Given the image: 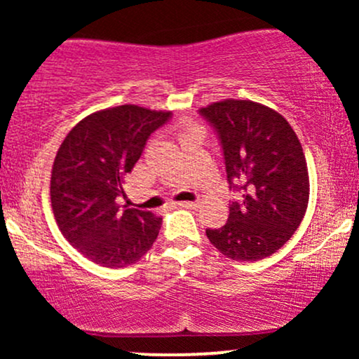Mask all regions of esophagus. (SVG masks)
Segmentation results:
<instances>
[{
    "instance_id": "34e87169",
    "label": "esophagus",
    "mask_w": 359,
    "mask_h": 359,
    "mask_svg": "<svg viewBox=\"0 0 359 359\" xmlns=\"http://www.w3.org/2000/svg\"><path fill=\"white\" fill-rule=\"evenodd\" d=\"M179 208H184V209H192V208H197V203H189V201H184V203H177Z\"/></svg>"
}]
</instances>
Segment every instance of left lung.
I'll return each instance as SVG.
<instances>
[{
    "label": "left lung",
    "instance_id": "obj_1",
    "mask_svg": "<svg viewBox=\"0 0 359 359\" xmlns=\"http://www.w3.org/2000/svg\"><path fill=\"white\" fill-rule=\"evenodd\" d=\"M217 135L229 189L224 226L205 229L209 241L236 262H258L297 231L309 203L306 155L297 135L277 111L253 101L226 100L201 108Z\"/></svg>",
    "mask_w": 359,
    "mask_h": 359
}]
</instances>
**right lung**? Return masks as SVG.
<instances>
[{
  "label": "right lung",
  "mask_w": 359,
  "mask_h": 359,
  "mask_svg": "<svg viewBox=\"0 0 359 359\" xmlns=\"http://www.w3.org/2000/svg\"><path fill=\"white\" fill-rule=\"evenodd\" d=\"M170 118L123 104L89 114L62 142L50 179L53 216L65 240L90 262L123 269L155 243L162 217L121 208L118 199L148 138Z\"/></svg>",
  "instance_id": "add662e5"
}]
</instances>
